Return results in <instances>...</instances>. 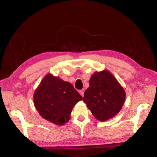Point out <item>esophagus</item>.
<instances>
[{
	"label": "esophagus",
	"instance_id": "34e87169",
	"mask_svg": "<svg viewBox=\"0 0 157 157\" xmlns=\"http://www.w3.org/2000/svg\"><path fill=\"white\" fill-rule=\"evenodd\" d=\"M79 93H80V94L81 95V96H82V97H84V91L83 90H80V91H79Z\"/></svg>",
	"mask_w": 157,
	"mask_h": 157
}]
</instances>
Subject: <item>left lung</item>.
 <instances>
[{
	"mask_svg": "<svg viewBox=\"0 0 157 157\" xmlns=\"http://www.w3.org/2000/svg\"><path fill=\"white\" fill-rule=\"evenodd\" d=\"M83 101L97 120L106 121L115 117L124 105L126 93L109 71L94 73Z\"/></svg>",
	"mask_w": 157,
	"mask_h": 157,
	"instance_id": "1",
	"label": "left lung"
}]
</instances>
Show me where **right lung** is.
Segmentation results:
<instances>
[{
	"mask_svg": "<svg viewBox=\"0 0 157 157\" xmlns=\"http://www.w3.org/2000/svg\"><path fill=\"white\" fill-rule=\"evenodd\" d=\"M82 99L72 84L51 74L42 80L33 96L35 107L40 115L57 125H63L69 121L73 107Z\"/></svg>",
	"mask_w": 157,
	"mask_h": 157,
	"instance_id": "obj_1",
	"label": "right lung"
}]
</instances>
